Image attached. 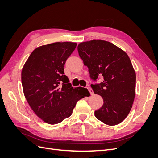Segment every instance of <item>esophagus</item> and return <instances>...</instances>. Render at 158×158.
<instances>
[{"mask_svg":"<svg viewBox=\"0 0 158 158\" xmlns=\"http://www.w3.org/2000/svg\"><path fill=\"white\" fill-rule=\"evenodd\" d=\"M87 89H88V90H89V91L90 92L91 95L94 94V92H93V90H92V89L91 88H90V87H87Z\"/></svg>","mask_w":158,"mask_h":158,"instance_id":"esophagus-1","label":"esophagus"}]
</instances>
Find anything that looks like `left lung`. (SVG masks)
<instances>
[{
    "instance_id": "1",
    "label": "left lung",
    "mask_w": 158,
    "mask_h": 158,
    "mask_svg": "<svg viewBox=\"0 0 158 158\" xmlns=\"http://www.w3.org/2000/svg\"><path fill=\"white\" fill-rule=\"evenodd\" d=\"M77 50L90 77H103L100 84L91 85L103 100V106L94 112L96 118L109 126L121 123L130 113L135 96L136 73L130 57L118 47L101 40L81 42Z\"/></svg>"
}]
</instances>
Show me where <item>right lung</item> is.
Segmentation results:
<instances>
[{
  "instance_id": "1",
  "label": "right lung",
  "mask_w": 158,
  "mask_h": 158,
  "mask_svg": "<svg viewBox=\"0 0 158 158\" xmlns=\"http://www.w3.org/2000/svg\"><path fill=\"white\" fill-rule=\"evenodd\" d=\"M75 42H55L40 46L28 56L21 71L23 93L34 113L49 124L72 115L76 103L90 93L83 87L73 88L64 75L67 58Z\"/></svg>"
}]
</instances>
